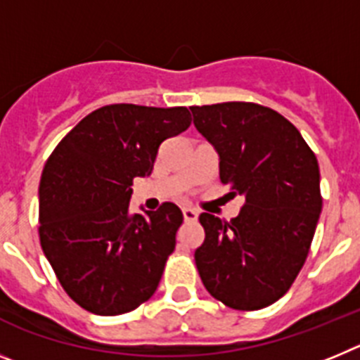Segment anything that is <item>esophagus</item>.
Returning <instances> with one entry per match:
<instances>
[{"label":"esophagus","mask_w":360,"mask_h":360,"mask_svg":"<svg viewBox=\"0 0 360 360\" xmlns=\"http://www.w3.org/2000/svg\"><path fill=\"white\" fill-rule=\"evenodd\" d=\"M182 214H184V219H186V221H195V219L198 218V211H195L193 207H184Z\"/></svg>","instance_id":"1"}]
</instances>
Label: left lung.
<instances>
[{
  "mask_svg": "<svg viewBox=\"0 0 360 360\" xmlns=\"http://www.w3.org/2000/svg\"><path fill=\"white\" fill-rule=\"evenodd\" d=\"M219 157V180L243 196L231 221L202 212L195 262L209 294L234 310H259L287 294L319 221V164L278 111L254 103L191 106Z\"/></svg>",
  "mask_w": 360,
  "mask_h": 360,
  "instance_id": "left-lung-1",
  "label": "left lung"
}]
</instances>
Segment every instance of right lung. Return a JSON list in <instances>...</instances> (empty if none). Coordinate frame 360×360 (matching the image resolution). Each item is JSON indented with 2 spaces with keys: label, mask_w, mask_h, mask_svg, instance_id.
<instances>
[{
  "label": "right lung",
  "mask_w": 360,
  "mask_h": 360,
  "mask_svg": "<svg viewBox=\"0 0 360 360\" xmlns=\"http://www.w3.org/2000/svg\"><path fill=\"white\" fill-rule=\"evenodd\" d=\"M191 126L187 108L110 104L63 139L39 182V240L66 294L97 316L148 301L176 245L182 211L129 212L133 178L149 176L165 139Z\"/></svg>",
  "instance_id": "right-lung-1"
}]
</instances>
